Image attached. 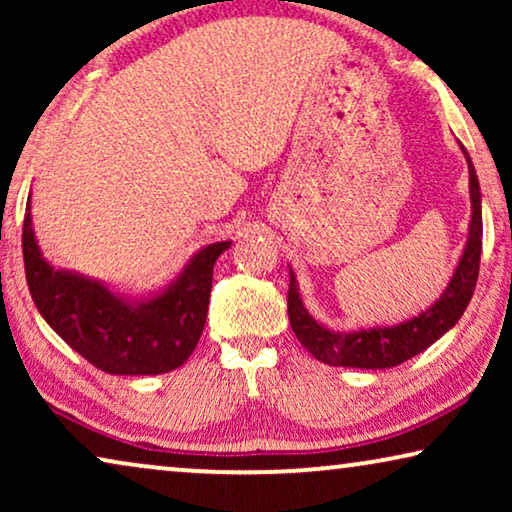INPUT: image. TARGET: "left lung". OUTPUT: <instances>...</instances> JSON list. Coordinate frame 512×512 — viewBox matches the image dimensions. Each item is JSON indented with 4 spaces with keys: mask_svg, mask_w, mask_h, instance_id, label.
<instances>
[{
    "mask_svg": "<svg viewBox=\"0 0 512 512\" xmlns=\"http://www.w3.org/2000/svg\"><path fill=\"white\" fill-rule=\"evenodd\" d=\"M464 151L468 163V177H471V230H468V242L464 256L457 265L450 286H447L443 296L429 310L419 314V317L405 321L398 326L384 328H368V331L356 333H335L317 324L310 317V312L303 307V300L298 296L296 277L289 279V321L293 333L300 340L307 352L317 361H324L328 366L342 368H394L401 366L403 361L412 359L426 347H431L440 335L450 331L457 324L466 305L471 303L480 272V251H482V209H480V184L478 174L473 170L468 151Z\"/></svg>",
    "mask_w": 512,
    "mask_h": 512,
    "instance_id": "1",
    "label": "left lung"
}]
</instances>
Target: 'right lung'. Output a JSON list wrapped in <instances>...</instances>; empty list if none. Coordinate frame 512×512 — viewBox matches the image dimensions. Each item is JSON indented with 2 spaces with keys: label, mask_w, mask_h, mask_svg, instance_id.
I'll return each mask as SVG.
<instances>
[{
  "label": "right lung",
  "mask_w": 512,
  "mask_h": 512,
  "mask_svg": "<svg viewBox=\"0 0 512 512\" xmlns=\"http://www.w3.org/2000/svg\"><path fill=\"white\" fill-rule=\"evenodd\" d=\"M230 242L198 251L177 282L146 303H128L93 279L60 272L41 258L30 205L23 221L25 277L48 326L95 368L111 375H160L179 368L207 319L214 263Z\"/></svg>",
  "instance_id": "add662e5"
}]
</instances>
